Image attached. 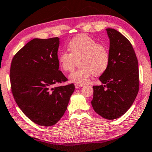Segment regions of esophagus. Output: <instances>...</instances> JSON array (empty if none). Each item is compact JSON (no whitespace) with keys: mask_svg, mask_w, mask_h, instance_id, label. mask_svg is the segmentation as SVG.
I'll return each instance as SVG.
<instances>
[{"mask_svg":"<svg viewBox=\"0 0 152 152\" xmlns=\"http://www.w3.org/2000/svg\"><path fill=\"white\" fill-rule=\"evenodd\" d=\"M83 85H81V84H78V83H75V88H81L82 87Z\"/></svg>","mask_w":152,"mask_h":152,"instance_id":"1","label":"esophagus"}]
</instances>
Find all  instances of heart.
Returning a JSON list of instances; mask_svg holds the SVG:
<instances>
[{"instance_id":"b5f03b06","label":"heart","mask_w":152,"mask_h":152,"mask_svg":"<svg viewBox=\"0 0 152 152\" xmlns=\"http://www.w3.org/2000/svg\"><path fill=\"white\" fill-rule=\"evenodd\" d=\"M68 46L70 52L61 51L58 60L65 72L73 71L79 60L80 68L69 76L71 82L83 85L89 81L92 74L99 76L108 68L110 61L108 50L92 37L79 34L69 42Z\"/></svg>"}]
</instances>
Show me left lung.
Wrapping results in <instances>:
<instances>
[{
    "label": "left lung",
    "instance_id": "left-lung-1",
    "mask_svg": "<svg viewBox=\"0 0 152 152\" xmlns=\"http://www.w3.org/2000/svg\"><path fill=\"white\" fill-rule=\"evenodd\" d=\"M110 61L99 77L103 83L93 86L91 102L96 113L107 120L123 115L131 107L139 89L138 60L132 44L120 32L107 28Z\"/></svg>",
    "mask_w": 152,
    "mask_h": 152
}]
</instances>
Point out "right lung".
<instances>
[{
	"label": "right lung",
	"mask_w": 152,
	"mask_h": 152,
	"mask_svg": "<svg viewBox=\"0 0 152 152\" xmlns=\"http://www.w3.org/2000/svg\"><path fill=\"white\" fill-rule=\"evenodd\" d=\"M59 38L34 39L14 56L10 68L11 89L16 103L30 120L51 126L66 111L73 83L52 88L68 81L59 71Z\"/></svg>",
	"instance_id": "add662e5"
}]
</instances>
